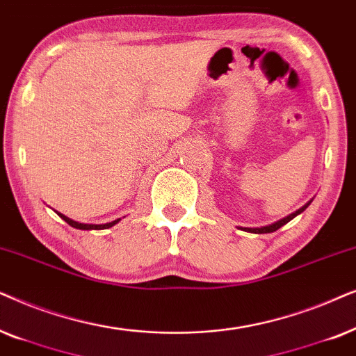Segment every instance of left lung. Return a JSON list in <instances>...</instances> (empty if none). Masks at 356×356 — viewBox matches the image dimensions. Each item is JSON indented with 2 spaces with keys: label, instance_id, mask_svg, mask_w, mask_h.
Returning <instances> with one entry per match:
<instances>
[{
  "label": "left lung",
  "instance_id": "1",
  "mask_svg": "<svg viewBox=\"0 0 356 356\" xmlns=\"http://www.w3.org/2000/svg\"><path fill=\"white\" fill-rule=\"evenodd\" d=\"M311 202L312 200H309L306 203L305 207H301L300 210H296L295 213H291V215H288V216H285L283 218V220H280V221H275V222H272V225H268V226H262V227H241V229H244V231H249V233H255V234H265V233H273V231H277V229H280V227L283 226V225H286L288 221H291L293 218L295 216H298L300 215V213H302L306 210L307 207L311 205Z\"/></svg>",
  "mask_w": 356,
  "mask_h": 356
}]
</instances>
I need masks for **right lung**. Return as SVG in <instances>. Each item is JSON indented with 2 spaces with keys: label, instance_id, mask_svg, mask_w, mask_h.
<instances>
[{
  "label": "right lung",
  "instance_id": "1",
  "mask_svg": "<svg viewBox=\"0 0 356 356\" xmlns=\"http://www.w3.org/2000/svg\"><path fill=\"white\" fill-rule=\"evenodd\" d=\"M58 216H60V218H63V220H65L66 222H68L70 226L76 227V229H84V231H89V229H107V227H112L113 225H117V222L120 221V218H118V220L112 221V222H106V225H84V222L73 221V220H71V218L65 216V215H61V213H58Z\"/></svg>",
  "mask_w": 356,
  "mask_h": 356
}]
</instances>
